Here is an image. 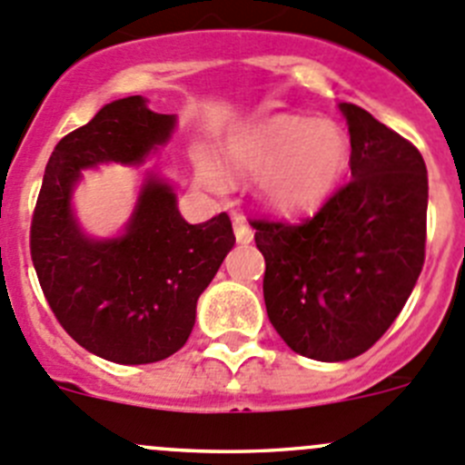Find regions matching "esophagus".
Instances as JSON below:
<instances>
[{
  "instance_id": "34e87169",
  "label": "esophagus",
  "mask_w": 465,
  "mask_h": 465,
  "mask_svg": "<svg viewBox=\"0 0 465 465\" xmlns=\"http://www.w3.org/2000/svg\"><path fill=\"white\" fill-rule=\"evenodd\" d=\"M232 230H235V240L240 242V244H251V242H253V230H251V225L246 223L242 216H235Z\"/></svg>"
}]
</instances>
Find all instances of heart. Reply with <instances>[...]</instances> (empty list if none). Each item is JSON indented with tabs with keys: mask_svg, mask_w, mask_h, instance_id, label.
Wrapping results in <instances>:
<instances>
[{
	"mask_svg": "<svg viewBox=\"0 0 465 465\" xmlns=\"http://www.w3.org/2000/svg\"><path fill=\"white\" fill-rule=\"evenodd\" d=\"M349 136L329 118L278 116L225 148L228 169L242 178H258V196L278 214L312 212L335 192L349 169ZM198 180L223 192L225 175L212 159L201 157Z\"/></svg>",
	"mask_w": 465,
	"mask_h": 465,
	"instance_id": "obj_1",
	"label": "heart"
}]
</instances>
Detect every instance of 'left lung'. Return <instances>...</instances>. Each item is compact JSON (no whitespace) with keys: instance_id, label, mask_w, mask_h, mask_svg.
I'll use <instances>...</instances> for the list:
<instances>
[{"instance_id":"left-lung-1","label":"left lung","mask_w":465,"mask_h":465,"mask_svg":"<svg viewBox=\"0 0 465 465\" xmlns=\"http://www.w3.org/2000/svg\"><path fill=\"white\" fill-rule=\"evenodd\" d=\"M351 180L299 223L253 219L264 306L292 351L324 362L368 351L424 264L427 166L411 141L351 103Z\"/></svg>"}]
</instances>
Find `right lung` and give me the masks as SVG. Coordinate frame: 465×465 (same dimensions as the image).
<instances>
[{
    "instance_id": "right-lung-1",
    "label": "right lung",
    "mask_w": 465,
    "mask_h": 465,
    "mask_svg": "<svg viewBox=\"0 0 465 465\" xmlns=\"http://www.w3.org/2000/svg\"><path fill=\"white\" fill-rule=\"evenodd\" d=\"M175 116L141 95L104 104L56 143L31 219V260L65 333L104 361L143 365L184 347L196 302L235 244L225 212L205 223L180 216L173 189L150 175L125 232L88 240L70 196L95 163H143L169 141Z\"/></svg>"
}]
</instances>
